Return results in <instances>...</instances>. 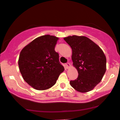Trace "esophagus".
<instances>
[{
	"label": "esophagus",
	"instance_id": "esophagus-1",
	"mask_svg": "<svg viewBox=\"0 0 120 120\" xmlns=\"http://www.w3.org/2000/svg\"><path fill=\"white\" fill-rule=\"evenodd\" d=\"M65 67H66L67 69H68V68H69L71 67V64L69 63H67V64H65Z\"/></svg>",
	"mask_w": 120,
	"mask_h": 120
}]
</instances>
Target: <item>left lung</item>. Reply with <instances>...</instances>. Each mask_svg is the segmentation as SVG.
Listing matches in <instances>:
<instances>
[{"mask_svg": "<svg viewBox=\"0 0 120 120\" xmlns=\"http://www.w3.org/2000/svg\"><path fill=\"white\" fill-rule=\"evenodd\" d=\"M72 49L73 65L78 77L70 81L75 90L81 93L92 90L102 80L106 71V59L100 47L84 36H69L64 38Z\"/></svg>", "mask_w": 120, "mask_h": 120, "instance_id": "obj_1", "label": "left lung"}]
</instances>
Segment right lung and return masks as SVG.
<instances>
[{
    "mask_svg": "<svg viewBox=\"0 0 120 120\" xmlns=\"http://www.w3.org/2000/svg\"><path fill=\"white\" fill-rule=\"evenodd\" d=\"M59 38L49 35L38 37L20 53L18 64L26 82L36 90H46L56 84L64 70L55 51Z\"/></svg>",
    "mask_w": 120,
    "mask_h": 120,
    "instance_id": "1",
    "label": "right lung"
}]
</instances>
